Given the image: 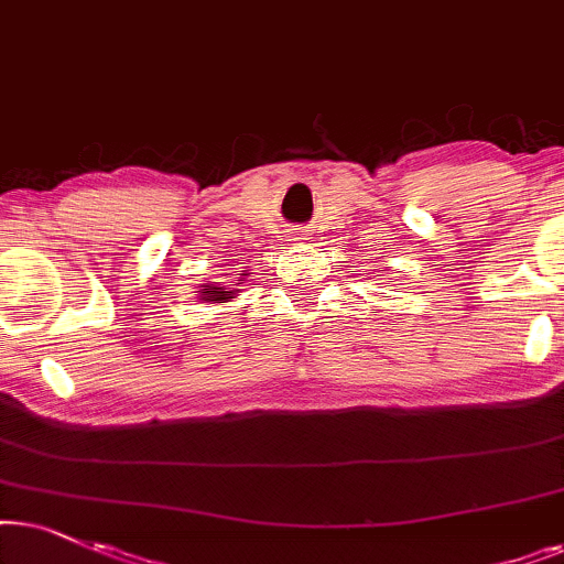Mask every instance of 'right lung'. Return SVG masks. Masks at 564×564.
<instances>
[{
	"mask_svg": "<svg viewBox=\"0 0 564 564\" xmlns=\"http://www.w3.org/2000/svg\"><path fill=\"white\" fill-rule=\"evenodd\" d=\"M200 299H206V302H214V304H221L231 299V291H227L224 286H204L200 291Z\"/></svg>",
	"mask_w": 564,
	"mask_h": 564,
	"instance_id": "add662e5",
	"label": "right lung"
}]
</instances>
